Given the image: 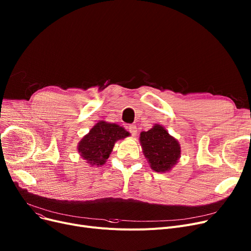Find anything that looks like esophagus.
Wrapping results in <instances>:
<instances>
[{"instance_id":"esophagus-1","label":"esophagus","mask_w":251,"mask_h":251,"mask_svg":"<svg viewBox=\"0 0 251 251\" xmlns=\"http://www.w3.org/2000/svg\"><path fill=\"white\" fill-rule=\"evenodd\" d=\"M128 130H129V132L132 134L133 136H136L137 135V128H136V126L134 125V124H131V125H129L128 127Z\"/></svg>"}]
</instances>
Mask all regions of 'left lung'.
<instances>
[{
	"label": "left lung",
	"instance_id": "obj_1",
	"mask_svg": "<svg viewBox=\"0 0 251 251\" xmlns=\"http://www.w3.org/2000/svg\"><path fill=\"white\" fill-rule=\"evenodd\" d=\"M139 140L144 156L155 172H169L178 163L180 144L162 125L155 124L151 130L143 131Z\"/></svg>",
	"mask_w": 251,
	"mask_h": 251
}]
</instances>
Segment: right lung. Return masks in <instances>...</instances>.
I'll return each instance as SVG.
<instances>
[{
	"instance_id": "right-lung-1",
	"label": "right lung",
	"mask_w": 251,
	"mask_h": 251,
	"mask_svg": "<svg viewBox=\"0 0 251 251\" xmlns=\"http://www.w3.org/2000/svg\"><path fill=\"white\" fill-rule=\"evenodd\" d=\"M129 136L123 127L100 121L78 143V152L91 166H102L110 156L115 142Z\"/></svg>"
}]
</instances>
